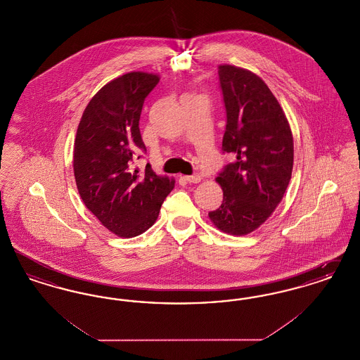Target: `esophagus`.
<instances>
[{"label": "esophagus", "mask_w": 360, "mask_h": 360, "mask_svg": "<svg viewBox=\"0 0 360 360\" xmlns=\"http://www.w3.org/2000/svg\"><path fill=\"white\" fill-rule=\"evenodd\" d=\"M185 179L188 181V184H198L201 181V175L195 174V175H186Z\"/></svg>", "instance_id": "esophagus-1"}]
</instances>
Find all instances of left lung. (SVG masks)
Masks as SVG:
<instances>
[{
  "label": "left lung",
  "instance_id": "left-lung-1",
  "mask_svg": "<svg viewBox=\"0 0 360 360\" xmlns=\"http://www.w3.org/2000/svg\"><path fill=\"white\" fill-rule=\"evenodd\" d=\"M226 125L223 153L233 163L216 181L223 204L209 219L229 235H247L264 223L282 201L292 170V135L274 94L257 74L231 65L219 66Z\"/></svg>",
  "mask_w": 360,
  "mask_h": 360
}]
</instances>
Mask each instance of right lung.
Returning a JSON list of instances; mask_svg holds the SVG:
<instances>
[{"mask_svg": "<svg viewBox=\"0 0 360 360\" xmlns=\"http://www.w3.org/2000/svg\"><path fill=\"white\" fill-rule=\"evenodd\" d=\"M158 82V75L141 71L110 81L87 103L77 129L74 175L79 195L121 238L146 232L174 188V179L156 175L150 163L144 172L134 166L137 153H146L139 129L143 103Z\"/></svg>", "mask_w": 360, "mask_h": 360, "instance_id": "add662e5", "label": "right lung"}]
</instances>
